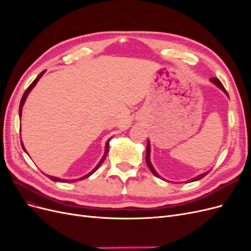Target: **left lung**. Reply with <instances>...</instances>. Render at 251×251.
Returning <instances> with one entry per match:
<instances>
[{
    "instance_id": "obj_1",
    "label": "left lung",
    "mask_w": 251,
    "mask_h": 251,
    "mask_svg": "<svg viewBox=\"0 0 251 251\" xmlns=\"http://www.w3.org/2000/svg\"><path fill=\"white\" fill-rule=\"evenodd\" d=\"M211 81L212 82H215L216 85L219 87V88H221L224 92L228 95V93H227V91L225 90V88L223 87V85H222V82L220 81L218 78H211ZM150 151H151V148H150V141H148V146H147V156H146V161H147V164H148V166H149V169L151 170V172L153 173L156 177H159L160 178V176H159V175L155 172V170H154V168H153V165H151V161H150ZM207 175V173H204V174H202V175H199L198 177H196V178H194V179H192L191 181L189 182H193V181H197V180H200V179H202L203 177H205Z\"/></svg>"
}]
</instances>
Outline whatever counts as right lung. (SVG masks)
I'll return each instance as SVG.
<instances>
[{
    "mask_svg": "<svg viewBox=\"0 0 251 251\" xmlns=\"http://www.w3.org/2000/svg\"><path fill=\"white\" fill-rule=\"evenodd\" d=\"M44 72H45V71H43V72H41V73H40L39 76H37V77H36V78H35V79L32 81L31 85H30V86H29V87L26 89V91H25V92H24V94H23V97H22L21 102H20V109H19V115H20V116L22 115V108H23V104H24V102H25V100H26V98H27V96H28L29 92H30V91L32 90V88H33V87L36 85V82L39 81V79H40V78L43 76ZM109 142H110V139L107 141V143H105V151H104V155H103V157L101 158V160L100 161V163H98V164L96 165V168H95V169H94L92 172H91V173L87 174L86 176H83V177H81V178H79V179H77V180H82V179H85V178H88V177H89V176H91V175H92L94 172H96L98 168H100V164L103 162L104 158L107 157V154H108V151H109ZM21 143H22V141H21ZM22 148L24 149V151H26V150H25L24 146H23V143H22ZM26 153H27V151H26ZM48 177H49V179H51L52 181H55V182H56V181H58V182H65V181H67V180H65V179H59V178H56V177H52V176H48ZM73 181H75V180H73Z\"/></svg>",
    "mask_w": 251,
    "mask_h": 251,
    "instance_id": "1",
    "label": "right lung"
}]
</instances>
